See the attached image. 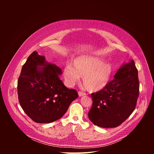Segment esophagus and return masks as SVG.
<instances>
[{
	"instance_id": "34e87169",
	"label": "esophagus",
	"mask_w": 154,
	"mask_h": 154,
	"mask_svg": "<svg viewBox=\"0 0 154 154\" xmlns=\"http://www.w3.org/2000/svg\"><path fill=\"white\" fill-rule=\"evenodd\" d=\"M85 95H86V94H85V93H83V92H81V91H79V96L80 97L84 96H85Z\"/></svg>"
}]
</instances>
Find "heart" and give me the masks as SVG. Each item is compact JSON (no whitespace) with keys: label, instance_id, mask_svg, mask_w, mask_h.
<instances>
[{"label":"heart","instance_id":"obj_1","mask_svg":"<svg viewBox=\"0 0 154 154\" xmlns=\"http://www.w3.org/2000/svg\"><path fill=\"white\" fill-rule=\"evenodd\" d=\"M113 73L111 63L97 57L81 55L74 59L72 67L68 66L63 71L69 86L74 85L82 77L83 85L91 92L101 91L107 86Z\"/></svg>","mask_w":154,"mask_h":154}]
</instances>
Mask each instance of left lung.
I'll return each instance as SVG.
<instances>
[{"instance_id": "left-lung-1", "label": "left lung", "mask_w": 154, "mask_h": 154, "mask_svg": "<svg viewBox=\"0 0 154 154\" xmlns=\"http://www.w3.org/2000/svg\"><path fill=\"white\" fill-rule=\"evenodd\" d=\"M139 88L138 69L131 60L122 66L105 88L91 94L93 105L88 112L90 120L103 128L120 125L134 111Z\"/></svg>"}]
</instances>
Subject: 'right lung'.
Here are the masks:
<instances>
[{
	"label": "right lung",
	"mask_w": 154,
	"mask_h": 154,
	"mask_svg": "<svg viewBox=\"0 0 154 154\" xmlns=\"http://www.w3.org/2000/svg\"><path fill=\"white\" fill-rule=\"evenodd\" d=\"M38 66H42L41 68ZM61 69L33 52L22 68L17 81L19 103L26 115L37 123L46 124L61 118L79 97L60 79Z\"/></svg>",
	"instance_id": "obj_1"
}]
</instances>
